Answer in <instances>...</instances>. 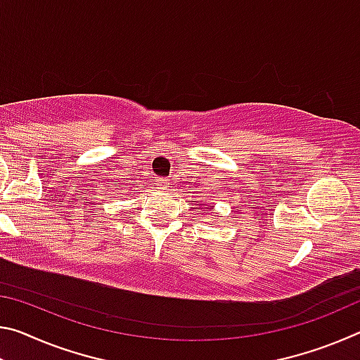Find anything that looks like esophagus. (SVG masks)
Returning a JSON list of instances; mask_svg holds the SVG:
<instances>
[{
	"mask_svg": "<svg viewBox=\"0 0 360 360\" xmlns=\"http://www.w3.org/2000/svg\"><path fill=\"white\" fill-rule=\"evenodd\" d=\"M157 184L160 186L162 188H168L169 187V179L168 178H158L157 179Z\"/></svg>",
	"mask_w": 360,
	"mask_h": 360,
	"instance_id": "1",
	"label": "esophagus"
}]
</instances>
